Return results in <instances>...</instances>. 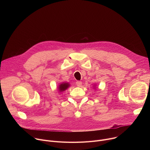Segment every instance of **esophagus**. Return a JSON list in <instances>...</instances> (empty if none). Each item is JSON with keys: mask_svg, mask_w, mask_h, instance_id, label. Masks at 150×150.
<instances>
[{"mask_svg": "<svg viewBox=\"0 0 150 150\" xmlns=\"http://www.w3.org/2000/svg\"><path fill=\"white\" fill-rule=\"evenodd\" d=\"M76 85H77L78 87H81L82 85V82L80 81H78L76 82Z\"/></svg>", "mask_w": 150, "mask_h": 150, "instance_id": "esophagus-1", "label": "esophagus"}]
</instances>
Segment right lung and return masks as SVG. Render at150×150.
I'll list each match as a JSON object with an SVG mask.
<instances>
[{
    "label": "right lung",
    "instance_id": "1",
    "mask_svg": "<svg viewBox=\"0 0 150 150\" xmlns=\"http://www.w3.org/2000/svg\"><path fill=\"white\" fill-rule=\"evenodd\" d=\"M70 86V85L69 83L67 82H62L61 83L58 87V90L60 92H62L65 91L67 89H68Z\"/></svg>",
    "mask_w": 150,
    "mask_h": 150
}]
</instances>
